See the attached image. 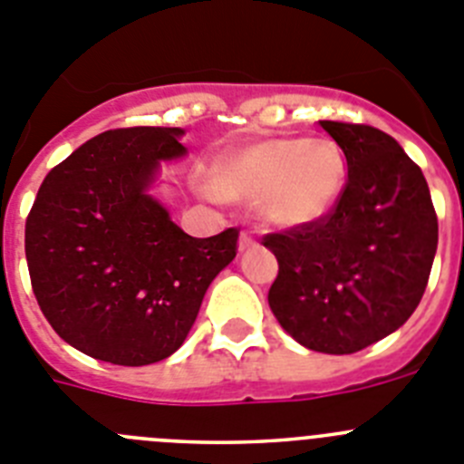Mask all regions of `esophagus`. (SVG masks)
I'll list each match as a JSON object with an SVG mask.
<instances>
[{"instance_id":"obj_1","label":"esophagus","mask_w":464,"mask_h":464,"mask_svg":"<svg viewBox=\"0 0 464 464\" xmlns=\"http://www.w3.org/2000/svg\"><path fill=\"white\" fill-rule=\"evenodd\" d=\"M254 245H256V240H254V237L249 236V233H240V242H237V249H240V252H245V249L254 247Z\"/></svg>"}]
</instances>
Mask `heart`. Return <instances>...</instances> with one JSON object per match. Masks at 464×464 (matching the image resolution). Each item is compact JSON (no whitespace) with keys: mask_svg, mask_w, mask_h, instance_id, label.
<instances>
[{"mask_svg":"<svg viewBox=\"0 0 464 464\" xmlns=\"http://www.w3.org/2000/svg\"><path fill=\"white\" fill-rule=\"evenodd\" d=\"M210 189L228 201H261L277 227H314L340 206L346 157L331 139L252 140L217 154Z\"/></svg>","mask_w":464,"mask_h":464,"instance_id":"obj_1","label":"heart"}]
</instances>
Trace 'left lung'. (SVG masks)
<instances>
[{
  "label": "left lung",
  "instance_id": "obj_1",
  "mask_svg": "<svg viewBox=\"0 0 464 464\" xmlns=\"http://www.w3.org/2000/svg\"><path fill=\"white\" fill-rule=\"evenodd\" d=\"M319 124L344 152L349 180L324 222L263 237L279 263L268 303L295 342L342 356L414 314L435 261L437 215L398 140L367 124Z\"/></svg>",
  "mask_w": 464,
  "mask_h": 464
}]
</instances>
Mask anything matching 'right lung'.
I'll use <instances>...</instances> for the list:
<instances>
[{"label":"right lung","mask_w":464,"mask_h":464,"mask_svg":"<svg viewBox=\"0 0 464 464\" xmlns=\"http://www.w3.org/2000/svg\"><path fill=\"white\" fill-rule=\"evenodd\" d=\"M178 127L103 131L45 175L24 224L39 307L57 335L112 365L164 361L189 335L237 228L191 237L150 185L187 148Z\"/></svg>","instance_id":"1"}]
</instances>
